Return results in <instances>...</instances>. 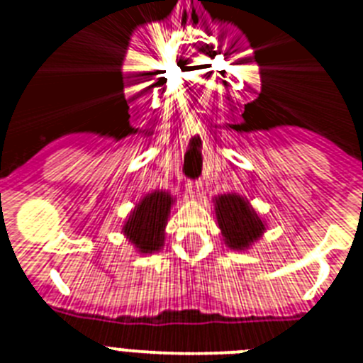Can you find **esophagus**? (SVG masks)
Segmentation results:
<instances>
[{
  "label": "esophagus",
  "instance_id": "34e87169",
  "mask_svg": "<svg viewBox=\"0 0 363 363\" xmlns=\"http://www.w3.org/2000/svg\"><path fill=\"white\" fill-rule=\"evenodd\" d=\"M187 192H189V196H198L200 194V189H201V184L200 182H187Z\"/></svg>",
  "mask_w": 363,
  "mask_h": 363
}]
</instances>
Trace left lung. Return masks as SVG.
Listing matches in <instances>:
<instances>
[{"mask_svg": "<svg viewBox=\"0 0 363 363\" xmlns=\"http://www.w3.org/2000/svg\"><path fill=\"white\" fill-rule=\"evenodd\" d=\"M218 227L223 243L230 251H247L265 233V223L249 200L236 192L218 194L213 198Z\"/></svg>", "mask_w": 363, "mask_h": 363, "instance_id": "left-lung-1", "label": "left lung"}]
</instances>
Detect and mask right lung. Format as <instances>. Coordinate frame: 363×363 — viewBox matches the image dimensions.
<instances>
[{
    "label": "right lung",
    "instance_id": "obj_1",
    "mask_svg": "<svg viewBox=\"0 0 363 363\" xmlns=\"http://www.w3.org/2000/svg\"><path fill=\"white\" fill-rule=\"evenodd\" d=\"M176 198L169 191H152L134 205L121 233L138 255L160 252L165 245V227Z\"/></svg>",
    "mask_w": 363,
    "mask_h": 363
}]
</instances>
